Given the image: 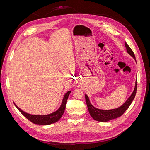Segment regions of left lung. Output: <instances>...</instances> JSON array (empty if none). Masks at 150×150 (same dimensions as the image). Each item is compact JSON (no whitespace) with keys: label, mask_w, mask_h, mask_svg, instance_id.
<instances>
[{"label":"left lung","mask_w":150,"mask_h":150,"mask_svg":"<svg viewBox=\"0 0 150 150\" xmlns=\"http://www.w3.org/2000/svg\"><path fill=\"white\" fill-rule=\"evenodd\" d=\"M125 47L126 49V51L129 55L133 57L134 59L136 61V58L132 50L129 47L127 43L125 42ZM137 78L135 82V86L132 94L128 98V99L122 104V105L117 108L112 109V110H101L97 108H95L93 104L91 103L89 98L87 96V94H85V99L86 104L88 106V111L89 114L93 118L97 121L101 122H107L110 120L116 119L117 117L121 116L123 113L126 111L127 109L129 108L131 103H132L134 99L136 93H137Z\"/></svg>","instance_id":"obj_1"}]
</instances>
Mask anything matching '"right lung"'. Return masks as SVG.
I'll use <instances>...</instances> for the list:
<instances>
[{"label": "right lung", "mask_w": 150, "mask_h": 150, "mask_svg": "<svg viewBox=\"0 0 150 150\" xmlns=\"http://www.w3.org/2000/svg\"><path fill=\"white\" fill-rule=\"evenodd\" d=\"M71 91H67L64 94V98L62 99V103L58 110L52 113H50L49 115H30V114H29V113L24 112V111H22L21 109L18 107L15 103L14 104L16 107L18 109V110L21 112V114L23 115V116H24L27 119H28L32 122H33V123L36 125H48L54 123V122H56L61 119L63 113L64 112L67 98L69 97V95L71 93Z\"/></svg>", "instance_id": "add662e5"}]
</instances>
